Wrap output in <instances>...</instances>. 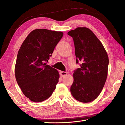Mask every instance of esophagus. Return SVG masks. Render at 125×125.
<instances>
[{"instance_id":"1","label":"esophagus","mask_w":125,"mask_h":125,"mask_svg":"<svg viewBox=\"0 0 125 125\" xmlns=\"http://www.w3.org/2000/svg\"><path fill=\"white\" fill-rule=\"evenodd\" d=\"M60 74H61V75L62 76H64L67 75L68 73L65 72H61Z\"/></svg>"}]
</instances>
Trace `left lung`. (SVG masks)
<instances>
[{
	"mask_svg": "<svg viewBox=\"0 0 125 125\" xmlns=\"http://www.w3.org/2000/svg\"><path fill=\"white\" fill-rule=\"evenodd\" d=\"M68 35L74 40L76 63H82L73 74L71 94L81 102H90L99 96L106 82L108 55L102 43L89 28H77L68 32Z\"/></svg>",
	"mask_w": 125,
	"mask_h": 125,
	"instance_id": "8db88e82",
	"label": "left lung"
}]
</instances>
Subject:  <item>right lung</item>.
Returning a JSON list of instances; mask_svg holds the SVG:
<instances>
[{
  "label": "right lung",
  "instance_id": "right-lung-1",
  "mask_svg": "<svg viewBox=\"0 0 125 125\" xmlns=\"http://www.w3.org/2000/svg\"><path fill=\"white\" fill-rule=\"evenodd\" d=\"M63 35L61 31L37 29L29 34L21 46L15 77L21 92L31 101H44L56 88L59 73L46 62Z\"/></svg>",
  "mask_w": 125,
  "mask_h": 125
}]
</instances>
